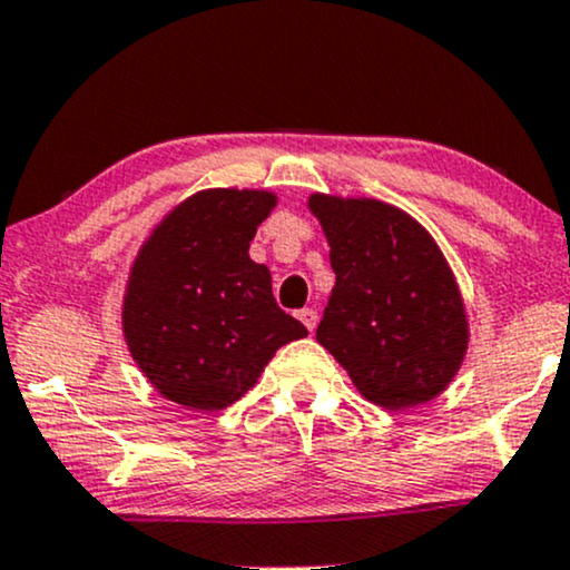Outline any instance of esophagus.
Here are the masks:
<instances>
[{
  "instance_id": "34e87169",
  "label": "esophagus",
  "mask_w": 570,
  "mask_h": 570,
  "mask_svg": "<svg viewBox=\"0 0 570 570\" xmlns=\"http://www.w3.org/2000/svg\"><path fill=\"white\" fill-rule=\"evenodd\" d=\"M298 320L306 325V331H314V327H317V312L314 309H301Z\"/></svg>"
}]
</instances>
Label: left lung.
Listing matches in <instances>:
<instances>
[{"mask_svg":"<svg viewBox=\"0 0 570 570\" xmlns=\"http://www.w3.org/2000/svg\"><path fill=\"white\" fill-rule=\"evenodd\" d=\"M336 272L317 341L386 411L445 392L470 346L464 298L432 234L400 207L312 194Z\"/></svg>","mask_w":570,"mask_h":570,"instance_id":"obj_1","label":"left lung"}]
</instances>
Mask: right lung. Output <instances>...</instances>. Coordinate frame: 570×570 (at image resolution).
<instances>
[{"mask_svg":"<svg viewBox=\"0 0 570 570\" xmlns=\"http://www.w3.org/2000/svg\"><path fill=\"white\" fill-rule=\"evenodd\" d=\"M277 197L205 189L154 226L127 277L122 333L140 373L165 400L224 411L256 384L274 352L306 327L272 296L250 250Z\"/></svg>","mask_w":570,"mask_h":570,"instance_id":"right-lung-1","label":"right lung"}]
</instances>
